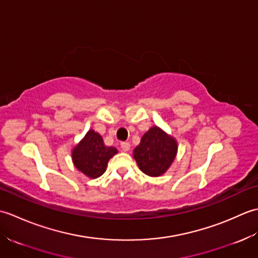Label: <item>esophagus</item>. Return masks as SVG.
Returning a JSON list of instances; mask_svg holds the SVG:
<instances>
[{
	"label": "esophagus",
	"instance_id": "34e87169",
	"mask_svg": "<svg viewBox=\"0 0 258 258\" xmlns=\"http://www.w3.org/2000/svg\"><path fill=\"white\" fill-rule=\"evenodd\" d=\"M120 149H122L123 152H128L131 149V144L128 142H123V143H120Z\"/></svg>",
	"mask_w": 258,
	"mask_h": 258
}]
</instances>
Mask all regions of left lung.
<instances>
[{"instance_id": "obj_1", "label": "left lung", "mask_w": 258, "mask_h": 258, "mask_svg": "<svg viewBox=\"0 0 258 258\" xmlns=\"http://www.w3.org/2000/svg\"><path fill=\"white\" fill-rule=\"evenodd\" d=\"M177 153V142L157 126L142 136L133 156L140 169L152 177L161 176L172 165Z\"/></svg>"}]
</instances>
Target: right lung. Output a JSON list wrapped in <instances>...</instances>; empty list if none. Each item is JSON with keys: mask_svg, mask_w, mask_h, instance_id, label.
Returning <instances> with one entry per match:
<instances>
[{"mask_svg": "<svg viewBox=\"0 0 258 258\" xmlns=\"http://www.w3.org/2000/svg\"><path fill=\"white\" fill-rule=\"evenodd\" d=\"M117 154L113 146L104 145L102 136L90 130L72 151L75 167L90 178H97L106 171L109 158Z\"/></svg>", "mask_w": 258, "mask_h": 258, "instance_id": "right-lung-1", "label": "right lung"}]
</instances>
